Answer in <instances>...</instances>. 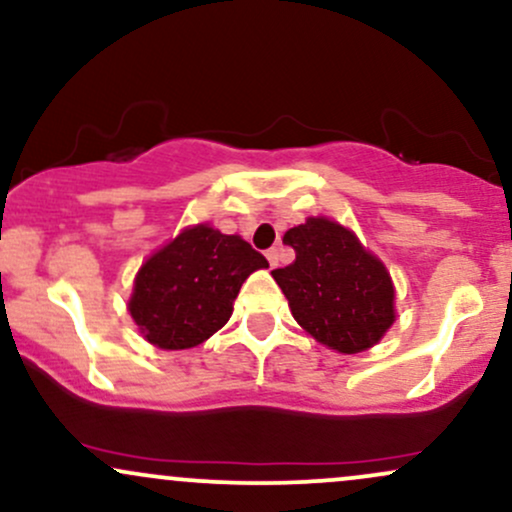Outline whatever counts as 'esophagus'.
I'll list each match as a JSON object with an SVG mask.
<instances>
[{"mask_svg": "<svg viewBox=\"0 0 512 512\" xmlns=\"http://www.w3.org/2000/svg\"><path fill=\"white\" fill-rule=\"evenodd\" d=\"M267 260H269V267H276V264H279V250L276 248H269L267 250Z\"/></svg>", "mask_w": 512, "mask_h": 512, "instance_id": "1", "label": "esophagus"}]
</instances>
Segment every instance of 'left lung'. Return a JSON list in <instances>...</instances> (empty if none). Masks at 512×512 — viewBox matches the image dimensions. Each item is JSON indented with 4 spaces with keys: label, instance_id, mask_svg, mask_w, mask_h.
Wrapping results in <instances>:
<instances>
[{
    "label": "left lung",
    "instance_id": "1",
    "mask_svg": "<svg viewBox=\"0 0 512 512\" xmlns=\"http://www.w3.org/2000/svg\"><path fill=\"white\" fill-rule=\"evenodd\" d=\"M296 262L272 276L289 298L305 332L342 354L378 342L395 322V289L378 257L349 228L330 219H308L286 231Z\"/></svg>",
    "mask_w": 512,
    "mask_h": 512
}]
</instances>
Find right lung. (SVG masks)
Wrapping results in <instances>:
<instances>
[{"instance_id": "right-lung-1", "label": "right lung", "mask_w": 512, "mask_h": 512, "mask_svg": "<svg viewBox=\"0 0 512 512\" xmlns=\"http://www.w3.org/2000/svg\"><path fill=\"white\" fill-rule=\"evenodd\" d=\"M264 267L262 252L243 238L199 223L144 262L129 313L151 344L190 349L226 325L243 281Z\"/></svg>"}]
</instances>
